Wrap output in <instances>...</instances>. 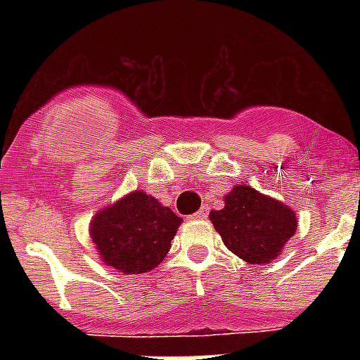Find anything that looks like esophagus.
<instances>
[{"instance_id": "esophagus-1", "label": "esophagus", "mask_w": 360, "mask_h": 360, "mask_svg": "<svg viewBox=\"0 0 360 360\" xmlns=\"http://www.w3.org/2000/svg\"><path fill=\"white\" fill-rule=\"evenodd\" d=\"M207 207H202L200 209V211H198V213H194L192 214V219H196V220H202V219H205V217H207Z\"/></svg>"}]
</instances>
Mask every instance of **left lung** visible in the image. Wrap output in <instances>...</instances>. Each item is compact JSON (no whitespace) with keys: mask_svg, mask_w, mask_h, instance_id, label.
Here are the masks:
<instances>
[{"mask_svg":"<svg viewBox=\"0 0 360 360\" xmlns=\"http://www.w3.org/2000/svg\"><path fill=\"white\" fill-rule=\"evenodd\" d=\"M224 203L209 219L226 248L248 263L273 262L297 230V217L288 205L252 186H233Z\"/></svg>","mask_w":360,"mask_h":360,"instance_id":"obj_1","label":"left lung"}]
</instances>
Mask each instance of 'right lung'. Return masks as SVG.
<instances>
[{
  "mask_svg": "<svg viewBox=\"0 0 360 360\" xmlns=\"http://www.w3.org/2000/svg\"><path fill=\"white\" fill-rule=\"evenodd\" d=\"M183 219L157 198L134 191L91 220V239L98 256L124 274L147 273L162 262Z\"/></svg>",
  "mask_w": 360,
  "mask_h": 360,
  "instance_id": "1",
  "label": "right lung"
}]
</instances>
